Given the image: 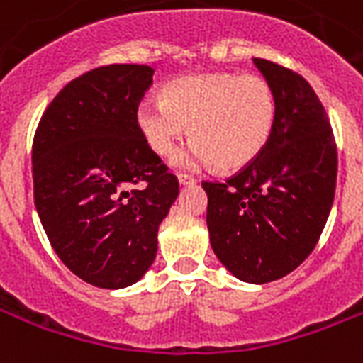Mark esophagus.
Segmentation results:
<instances>
[{
	"instance_id": "1",
	"label": "esophagus",
	"mask_w": 363,
	"mask_h": 363,
	"mask_svg": "<svg viewBox=\"0 0 363 363\" xmlns=\"http://www.w3.org/2000/svg\"><path fill=\"white\" fill-rule=\"evenodd\" d=\"M177 179H179V184H181V186H190V184H196V179L194 177H190V174H179V177H177Z\"/></svg>"
}]
</instances>
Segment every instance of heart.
Listing matches in <instances>:
<instances>
[{"label": "heart", "instance_id": "obj_1", "mask_svg": "<svg viewBox=\"0 0 363 363\" xmlns=\"http://www.w3.org/2000/svg\"><path fill=\"white\" fill-rule=\"evenodd\" d=\"M277 94L259 74L200 72L171 80L161 98L142 99L134 121L155 155H169L189 134L194 142L174 157L179 165L240 171L259 157L277 125Z\"/></svg>", "mask_w": 363, "mask_h": 363}]
</instances>
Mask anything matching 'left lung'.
Returning <instances> with one entry per match:
<instances>
[{
    "label": "left lung",
    "instance_id": "1",
    "mask_svg": "<svg viewBox=\"0 0 363 363\" xmlns=\"http://www.w3.org/2000/svg\"><path fill=\"white\" fill-rule=\"evenodd\" d=\"M277 94V125L254 163L225 182H202L209 242L229 273L264 284L315 248L337 184V146L318 94L298 72L254 59Z\"/></svg>",
    "mask_w": 363,
    "mask_h": 363
}]
</instances>
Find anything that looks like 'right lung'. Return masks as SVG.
Returning a JSON list of instances; mask_svg holds the SVG:
<instances>
[{"mask_svg":"<svg viewBox=\"0 0 363 363\" xmlns=\"http://www.w3.org/2000/svg\"><path fill=\"white\" fill-rule=\"evenodd\" d=\"M147 65H107L55 96L32 144L34 203L55 254L86 283L125 289L157 254L177 177L146 146L134 111L154 82Z\"/></svg>","mask_w":363,"mask_h":363,"instance_id":"1","label":"right lung"}]
</instances>
